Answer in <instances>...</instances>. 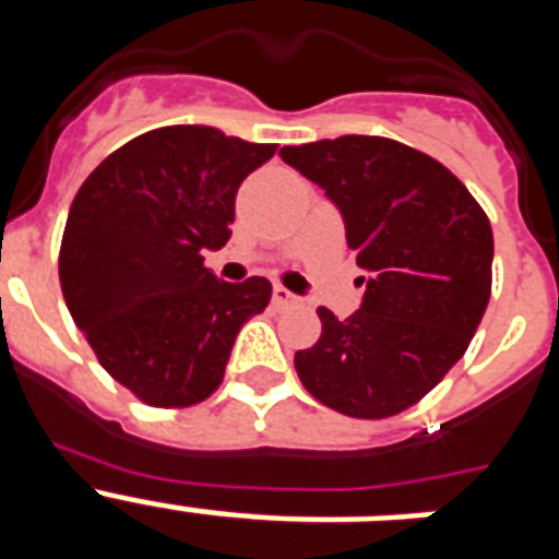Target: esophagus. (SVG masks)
<instances>
[{
  "label": "esophagus",
  "mask_w": 559,
  "mask_h": 559,
  "mask_svg": "<svg viewBox=\"0 0 559 559\" xmlns=\"http://www.w3.org/2000/svg\"><path fill=\"white\" fill-rule=\"evenodd\" d=\"M271 299H274L276 308H288V305L296 302V296L290 294L288 288H283V285H274V290H271Z\"/></svg>",
  "instance_id": "esophagus-1"
}]
</instances>
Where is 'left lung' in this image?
<instances>
[{"instance_id": "1", "label": "left lung", "mask_w": 559, "mask_h": 559, "mask_svg": "<svg viewBox=\"0 0 559 559\" xmlns=\"http://www.w3.org/2000/svg\"><path fill=\"white\" fill-rule=\"evenodd\" d=\"M280 156L338 206L367 271L349 319L319 308L322 335L294 355L299 380L347 417L406 412L462 358L487 310L490 221L445 165L386 136L347 133Z\"/></svg>"}]
</instances>
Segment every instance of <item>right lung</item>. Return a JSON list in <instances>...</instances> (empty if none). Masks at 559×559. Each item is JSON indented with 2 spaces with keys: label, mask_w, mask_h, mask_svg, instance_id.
I'll list each match as a JSON object with an SVG mask.
<instances>
[{
  "label": "right lung",
  "mask_w": 559,
  "mask_h": 559,
  "mask_svg": "<svg viewBox=\"0 0 559 559\" xmlns=\"http://www.w3.org/2000/svg\"><path fill=\"white\" fill-rule=\"evenodd\" d=\"M276 145L210 126L147 131L106 156L69 206L58 257L67 308L108 374L142 403L195 406L271 283L204 265L231 237L237 187Z\"/></svg>",
  "instance_id": "obj_1"
}]
</instances>
